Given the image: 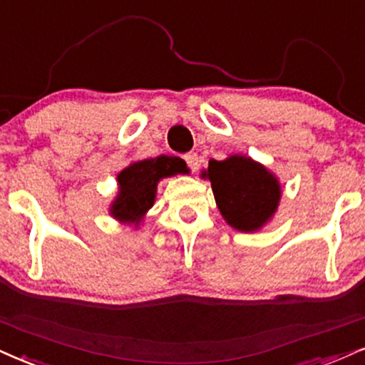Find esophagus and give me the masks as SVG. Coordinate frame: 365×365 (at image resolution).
<instances>
[{
    "mask_svg": "<svg viewBox=\"0 0 365 365\" xmlns=\"http://www.w3.org/2000/svg\"><path fill=\"white\" fill-rule=\"evenodd\" d=\"M184 159H186L187 165H190L192 173H195V170L197 169V165H200V157H197L196 152H190V154L184 155Z\"/></svg>",
    "mask_w": 365,
    "mask_h": 365,
    "instance_id": "34e87169",
    "label": "esophagus"
}]
</instances>
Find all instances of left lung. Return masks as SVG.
<instances>
[{"mask_svg": "<svg viewBox=\"0 0 365 365\" xmlns=\"http://www.w3.org/2000/svg\"><path fill=\"white\" fill-rule=\"evenodd\" d=\"M201 178L211 182L225 222L242 233L264 228L281 203L282 187L276 174L249 155L232 154L223 160H210Z\"/></svg>", "mask_w": 365, "mask_h": 365, "instance_id": "obj_1", "label": "left lung"}]
</instances>
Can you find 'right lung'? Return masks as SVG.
Instances as JSON below:
<instances>
[{
	"mask_svg": "<svg viewBox=\"0 0 365 365\" xmlns=\"http://www.w3.org/2000/svg\"><path fill=\"white\" fill-rule=\"evenodd\" d=\"M190 173L181 157L157 155L154 159L133 160L116 175L118 192L110 205L116 222L138 228L147 211L155 203L157 184L164 178Z\"/></svg>",
	"mask_w": 365,
	"mask_h": 365,
	"instance_id": "1",
	"label": "right lung"
}]
</instances>
